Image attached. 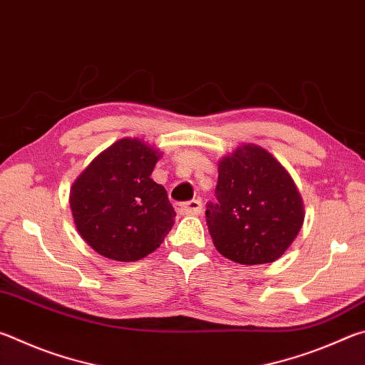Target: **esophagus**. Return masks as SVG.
<instances>
[{
  "mask_svg": "<svg viewBox=\"0 0 365 365\" xmlns=\"http://www.w3.org/2000/svg\"><path fill=\"white\" fill-rule=\"evenodd\" d=\"M178 214L183 215H197L202 212V202L200 200H191L188 202H180L175 206Z\"/></svg>",
  "mask_w": 365,
  "mask_h": 365,
  "instance_id": "esophagus-1",
  "label": "esophagus"
}]
</instances>
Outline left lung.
<instances>
[{
	"mask_svg": "<svg viewBox=\"0 0 365 365\" xmlns=\"http://www.w3.org/2000/svg\"><path fill=\"white\" fill-rule=\"evenodd\" d=\"M217 202L206 209L212 243L245 265L282 257L304 222V205L288 170L264 148L246 143L219 160Z\"/></svg>",
	"mask_w": 365,
	"mask_h": 365,
	"instance_id": "1",
	"label": "left lung"
}]
</instances>
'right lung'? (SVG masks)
I'll return each mask as SVG.
<instances>
[{"label": "right lung", "mask_w": 365, "mask_h": 365, "mask_svg": "<svg viewBox=\"0 0 365 365\" xmlns=\"http://www.w3.org/2000/svg\"><path fill=\"white\" fill-rule=\"evenodd\" d=\"M163 156L140 138H122L86 165L71 187L80 237L98 255L135 262L151 255L174 225L168 191L151 178Z\"/></svg>", "instance_id": "1"}]
</instances>
